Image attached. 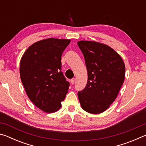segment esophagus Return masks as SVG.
<instances>
[{
    "label": "esophagus",
    "instance_id": "obj_1",
    "mask_svg": "<svg viewBox=\"0 0 146 146\" xmlns=\"http://www.w3.org/2000/svg\"><path fill=\"white\" fill-rule=\"evenodd\" d=\"M75 82V78H73V79H71V83L72 84H74Z\"/></svg>",
    "mask_w": 146,
    "mask_h": 146
}]
</instances>
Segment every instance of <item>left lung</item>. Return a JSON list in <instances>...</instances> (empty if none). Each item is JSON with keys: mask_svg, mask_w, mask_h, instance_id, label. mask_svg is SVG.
<instances>
[{"mask_svg": "<svg viewBox=\"0 0 146 146\" xmlns=\"http://www.w3.org/2000/svg\"><path fill=\"white\" fill-rule=\"evenodd\" d=\"M88 72L86 88L78 93L81 107L86 112L99 114L117 98L125 79V64L117 51L106 44L80 40Z\"/></svg>", "mask_w": 146, "mask_h": 146, "instance_id": "1", "label": "left lung"}]
</instances>
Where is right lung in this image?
Wrapping results in <instances>:
<instances>
[{"mask_svg":"<svg viewBox=\"0 0 146 146\" xmlns=\"http://www.w3.org/2000/svg\"><path fill=\"white\" fill-rule=\"evenodd\" d=\"M71 40L49 38L26 49L20 63V76L28 98L44 112L61 108L70 84L61 71V56Z\"/></svg>","mask_w":146,"mask_h":146,"instance_id":"1","label":"right lung"}]
</instances>
